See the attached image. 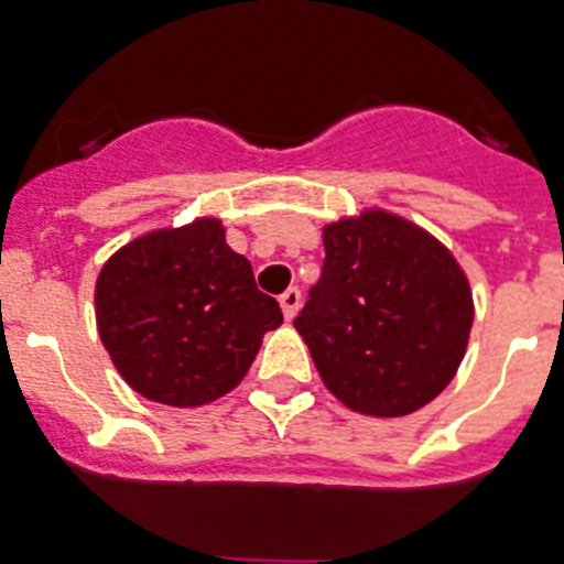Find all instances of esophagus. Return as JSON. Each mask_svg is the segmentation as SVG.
Listing matches in <instances>:
<instances>
[{"label": "esophagus", "mask_w": 564, "mask_h": 564, "mask_svg": "<svg viewBox=\"0 0 564 564\" xmlns=\"http://www.w3.org/2000/svg\"><path fill=\"white\" fill-rule=\"evenodd\" d=\"M281 310H283V315H286V321L295 318L297 310H301V290H297V286H290V290L283 292Z\"/></svg>", "instance_id": "esophagus-1"}]
</instances>
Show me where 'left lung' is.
Masks as SVG:
<instances>
[{
	"instance_id": "8db88e82",
	"label": "left lung",
	"mask_w": 564,
	"mask_h": 564,
	"mask_svg": "<svg viewBox=\"0 0 564 564\" xmlns=\"http://www.w3.org/2000/svg\"><path fill=\"white\" fill-rule=\"evenodd\" d=\"M324 252L295 329L326 390L376 419L430 404L456 378L470 340L476 306L462 263L387 209L326 224Z\"/></svg>"
}]
</instances>
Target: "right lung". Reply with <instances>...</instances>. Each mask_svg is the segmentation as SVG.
<instances>
[{
	"label": "right lung",
	"instance_id": "right-lung-1",
	"mask_svg": "<svg viewBox=\"0 0 564 564\" xmlns=\"http://www.w3.org/2000/svg\"><path fill=\"white\" fill-rule=\"evenodd\" d=\"M94 312L122 381L169 406L224 399L283 324L220 217L151 229L117 249L97 274Z\"/></svg>",
	"mask_w": 564,
	"mask_h": 564
}]
</instances>
